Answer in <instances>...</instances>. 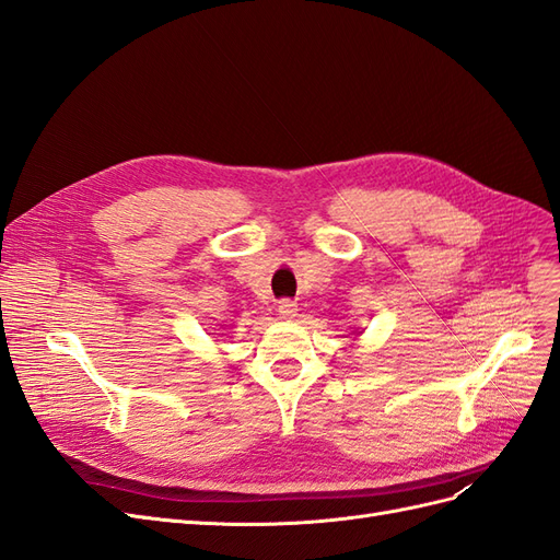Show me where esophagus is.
Returning a JSON list of instances; mask_svg holds the SVG:
<instances>
[{
    "instance_id": "1",
    "label": "esophagus",
    "mask_w": 560,
    "mask_h": 560,
    "mask_svg": "<svg viewBox=\"0 0 560 560\" xmlns=\"http://www.w3.org/2000/svg\"><path fill=\"white\" fill-rule=\"evenodd\" d=\"M296 303L292 301V299H282L280 303H278V315L280 317H284V319H292V317H296Z\"/></svg>"
}]
</instances>
